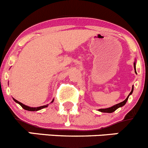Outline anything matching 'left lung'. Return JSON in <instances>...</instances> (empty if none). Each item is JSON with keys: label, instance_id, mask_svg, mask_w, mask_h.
I'll return each instance as SVG.
<instances>
[{"label": "left lung", "instance_id": "left-lung-1", "mask_svg": "<svg viewBox=\"0 0 148 148\" xmlns=\"http://www.w3.org/2000/svg\"><path fill=\"white\" fill-rule=\"evenodd\" d=\"M134 67L135 73H136V62H134ZM133 90H134V86H132V91H131L130 94H129V96L127 97V98H126V99H125L124 101H123V102H120V103L117 104V105H113V106L110 107V108H104V109H99V111H100V112H108V113H111V112H113L114 111L116 110H117L118 108H121V107H123V105H124L126 103V102H127L128 99H129V97L130 96L131 94H132V92H133Z\"/></svg>", "mask_w": 148, "mask_h": 148}]
</instances>
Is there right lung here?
Here are the masks:
<instances>
[{
    "mask_svg": "<svg viewBox=\"0 0 148 148\" xmlns=\"http://www.w3.org/2000/svg\"><path fill=\"white\" fill-rule=\"evenodd\" d=\"M13 99H14V102H16V103L19 104V105H21V107H22V108H23V109L26 110H28V111H38V110H40L43 109V108H47L48 105H43V106L37 107V108H30V107L27 106V105H24V104H22V102H19V101H17V100H16V99H14V98H13ZM54 102V99H53V100L51 101V102Z\"/></svg>",
    "mask_w": 148,
    "mask_h": 148,
    "instance_id": "add662e5",
    "label": "right lung"
}]
</instances>
